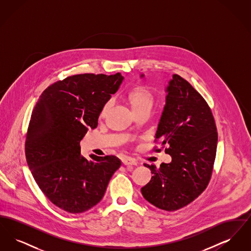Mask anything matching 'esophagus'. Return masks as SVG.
Listing matches in <instances>:
<instances>
[{
    "instance_id": "1",
    "label": "esophagus",
    "mask_w": 251,
    "mask_h": 251,
    "mask_svg": "<svg viewBox=\"0 0 251 251\" xmlns=\"http://www.w3.org/2000/svg\"><path fill=\"white\" fill-rule=\"evenodd\" d=\"M122 163L125 166H136L137 165L136 160L132 159L131 157H123L122 158Z\"/></svg>"
}]
</instances>
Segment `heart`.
Instances as JSON below:
<instances>
[{
  "instance_id": "heart-1",
  "label": "heart",
  "mask_w": 251,
  "mask_h": 251,
  "mask_svg": "<svg viewBox=\"0 0 251 251\" xmlns=\"http://www.w3.org/2000/svg\"><path fill=\"white\" fill-rule=\"evenodd\" d=\"M126 99L130 103L131 109L136 113H139L144 110H151L153 104L154 97L152 92L146 86L138 85L133 87L127 94ZM112 105V101L108 100L101 109V115L107 113L108 110Z\"/></svg>"
}]
</instances>
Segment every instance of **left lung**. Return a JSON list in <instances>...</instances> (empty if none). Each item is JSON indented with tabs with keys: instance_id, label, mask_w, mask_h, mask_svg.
<instances>
[{
	"instance_id": "left-lung-1",
	"label": "left lung",
	"mask_w": 251,
	"mask_h": 251,
	"mask_svg": "<svg viewBox=\"0 0 251 251\" xmlns=\"http://www.w3.org/2000/svg\"><path fill=\"white\" fill-rule=\"evenodd\" d=\"M166 91L155 141L162 148L168 145L165 152L172 161L161 164L160 168L144 165L153 176L141 193L157 208L172 212L188 205L207 187L215 163L217 131L211 108L186 80L174 74Z\"/></svg>"
}]
</instances>
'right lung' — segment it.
<instances>
[{
	"instance_id": "1",
	"label": "right lung",
	"mask_w": 251,
	"mask_h": 251,
	"mask_svg": "<svg viewBox=\"0 0 251 251\" xmlns=\"http://www.w3.org/2000/svg\"><path fill=\"white\" fill-rule=\"evenodd\" d=\"M123 76L84 73L50 84L39 97L26 133L25 155L38 187L60 209L81 214L100 202L120 168L116 156L81 155L80 141L95 129L102 106Z\"/></svg>"
}]
</instances>
